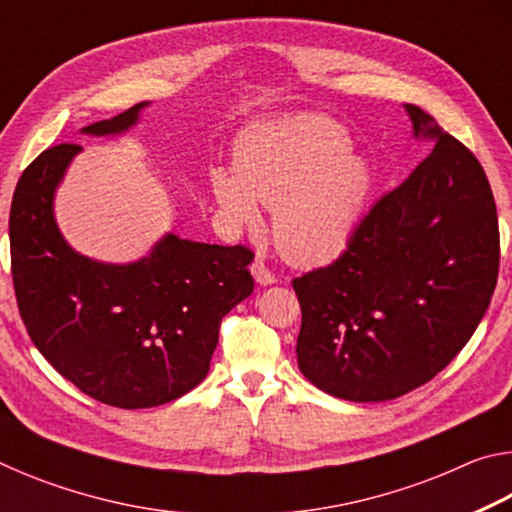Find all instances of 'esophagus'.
<instances>
[{"instance_id": "1", "label": "esophagus", "mask_w": 512, "mask_h": 512, "mask_svg": "<svg viewBox=\"0 0 512 512\" xmlns=\"http://www.w3.org/2000/svg\"><path fill=\"white\" fill-rule=\"evenodd\" d=\"M250 273H253L255 282L259 287H268V284H275V275L268 271V266L262 262V259H255L253 266H250Z\"/></svg>"}]
</instances>
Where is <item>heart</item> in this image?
Listing matches in <instances>:
<instances>
[{"instance_id":"heart-1","label":"heart","mask_w":512,"mask_h":512,"mask_svg":"<svg viewBox=\"0 0 512 512\" xmlns=\"http://www.w3.org/2000/svg\"><path fill=\"white\" fill-rule=\"evenodd\" d=\"M210 192L232 230L262 228L273 210V239L293 266L334 262L357 235L372 192V167L352 153L350 135L318 117L259 124L241 137L237 171L216 169Z\"/></svg>"}]
</instances>
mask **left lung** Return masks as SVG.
Returning <instances> with one entry per match:
<instances>
[{
  "label": "left lung",
  "mask_w": 512,
  "mask_h": 512,
  "mask_svg": "<svg viewBox=\"0 0 512 512\" xmlns=\"http://www.w3.org/2000/svg\"><path fill=\"white\" fill-rule=\"evenodd\" d=\"M404 110L431 153L372 205L336 262L293 280L298 368L350 402L395 400L436 377L497 284V207L483 167L427 112Z\"/></svg>",
  "instance_id": "obj_1"
}]
</instances>
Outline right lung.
Segmentation results:
<instances>
[{
    "mask_svg": "<svg viewBox=\"0 0 512 512\" xmlns=\"http://www.w3.org/2000/svg\"><path fill=\"white\" fill-rule=\"evenodd\" d=\"M146 106L81 133L131 131ZM81 151L51 146L15 187L8 237L20 316L42 357L85 395L119 409L173 402L205 379L221 318L253 293V253L171 232L131 264L76 253L58 228L54 198Z\"/></svg>",
    "mask_w": 512,
    "mask_h": 512,
    "instance_id": "right-lung-1",
    "label": "right lung"
}]
</instances>
